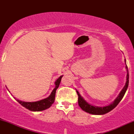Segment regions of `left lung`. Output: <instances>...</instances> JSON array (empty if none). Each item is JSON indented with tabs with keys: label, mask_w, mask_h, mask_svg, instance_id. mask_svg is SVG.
<instances>
[{
	"label": "left lung",
	"mask_w": 134,
	"mask_h": 134,
	"mask_svg": "<svg viewBox=\"0 0 134 134\" xmlns=\"http://www.w3.org/2000/svg\"><path fill=\"white\" fill-rule=\"evenodd\" d=\"M124 62H125L126 65V71H127V74H126V81L125 83V85L124 86L123 88L122 89V90L120 91V93H119L118 96L116 97V98L111 102V104H109V105H105V106H96L93 105L92 104H90L88 102L87 100H85L83 97H82L79 92L76 89V92L78 94V103L79 105L80 106V107L83 110V111H85V112H87L90 113V114L92 115H104L105 113H109V111L112 110L113 109H115L116 107V105L120 103V102L121 100V99L123 98L124 94H125L126 90H127L128 85H129V72H128L127 66L126 65V60L124 59Z\"/></svg>",
	"instance_id": "left-lung-1"
}]
</instances>
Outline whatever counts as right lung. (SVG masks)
Returning a JSON list of instances; mask_svg holds the SVG:
<instances>
[{
	"label": "right lung",
	"mask_w": 134,
	"mask_h": 134,
	"mask_svg": "<svg viewBox=\"0 0 134 134\" xmlns=\"http://www.w3.org/2000/svg\"><path fill=\"white\" fill-rule=\"evenodd\" d=\"M63 76L62 75V76L59 77V78L57 79L55 81L54 84L55 87L54 89L53 90L52 92H51V94L46 98H44L43 99L38 100V101H35V102H25V101H23V100L18 99H16L15 98V97H13V98L17 100V101L19 102L21 105H23V107L26 108L27 109L29 110L33 111H40L44 110L46 109H49V108L52 105L53 103L54 102L56 90L58 88V87H59L60 82H61L62 78ZM8 91L10 92V91L9 90Z\"/></svg>",
	"instance_id": "obj_1"
}]
</instances>
